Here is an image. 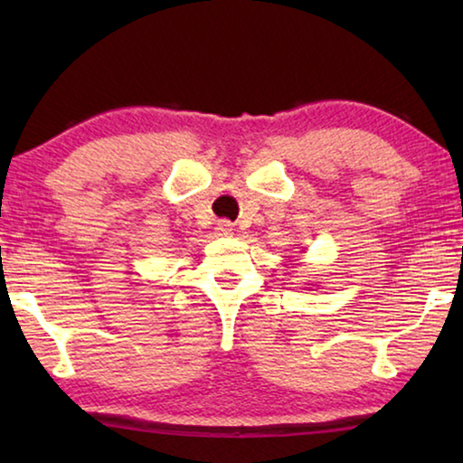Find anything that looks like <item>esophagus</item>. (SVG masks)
<instances>
[{
	"mask_svg": "<svg viewBox=\"0 0 463 463\" xmlns=\"http://www.w3.org/2000/svg\"><path fill=\"white\" fill-rule=\"evenodd\" d=\"M216 232L218 234H232V224L229 221H218Z\"/></svg>",
	"mask_w": 463,
	"mask_h": 463,
	"instance_id": "34e87169",
	"label": "esophagus"
}]
</instances>
